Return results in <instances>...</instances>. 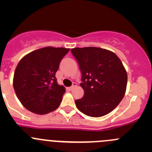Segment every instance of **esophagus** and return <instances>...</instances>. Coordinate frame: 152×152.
Segmentation results:
<instances>
[{
  "instance_id": "obj_1",
  "label": "esophagus",
  "mask_w": 152,
  "mask_h": 152,
  "mask_svg": "<svg viewBox=\"0 0 152 152\" xmlns=\"http://www.w3.org/2000/svg\"><path fill=\"white\" fill-rule=\"evenodd\" d=\"M76 86H77V84H76V82H73V85L70 86V90H73V89L74 88V87H76Z\"/></svg>"
}]
</instances>
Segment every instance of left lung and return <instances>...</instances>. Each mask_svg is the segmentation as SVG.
Wrapping results in <instances>:
<instances>
[{"label":"left lung","instance_id":"1","mask_svg":"<svg viewBox=\"0 0 152 152\" xmlns=\"http://www.w3.org/2000/svg\"><path fill=\"white\" fill-rule=\"evenodd\" d=\"M71 53L82 72L84 96L75 100L79 111L102 117L113 111L123 99L127 74L121 61L110 50L96 47L75 48Z\"/></svg>","mask_w":152,"mask_h":152}]
</instances>
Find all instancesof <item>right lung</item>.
<instances>
[{
  "label": "right lung",
  "instance_id": "1",
  "mask_svg": "<svg viewBox=\"0 0 152 152\" xmlns=\"http://www.w3.org/2000/svg\"><path fill=\"white\" fill-rule=\"evenodd\" d=\"M69 48L45 47L24 56L15 69L13 87L24 107L44 115L56 110L65 93L59 85L56 72Z\"/></svg>",
  "mask_w": 152,
  "mask_h": 152
}]
</instances>
